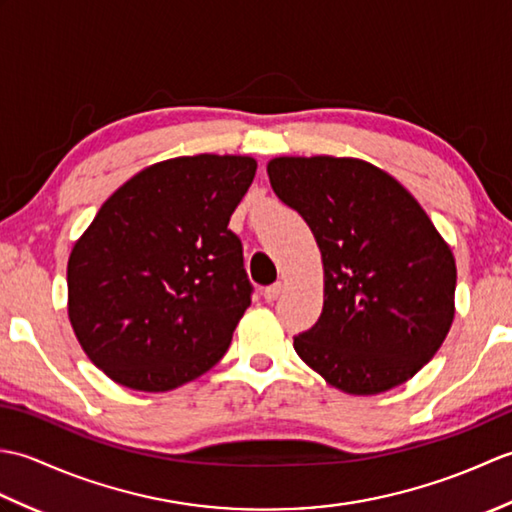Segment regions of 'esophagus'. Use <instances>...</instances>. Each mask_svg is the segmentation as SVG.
Returning <instances> with one entry per match:
<instances>
[{
    "label": "esophagus",
    "mask_w": 512,
    "mask_h": 512,
    "mask_svg": "<svg viewBox=\"0 0 512 512\" xmlns=\"http://www.w3.org/2000/svg\"><path fill=\"white\" fill-rule=\"evenodd\" d=\"M281 290H284V286H281V284H273V286L264 288V299H266L268 303L277 301V299H279V295H281Z\"/></svg>",
    "instance_id": "34e87169"
}]
</instances>
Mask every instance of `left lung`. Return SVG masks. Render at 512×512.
Listing matches in <instances>:
<instances>
[{
    "label": "left lung",
    "instance_id": "left-lung-1",
    "mask_svg": "<svg viewBox=\"0 0 512 512\" xmlns=\"http://www.w3.org/2000/svg\"><path fill=\"white\" fill-rule=\"evenodd\" d=\"M270 187L295 209L323 259V312L295 336L301 361L352 396L416 376L455 317V259L418 200L358 158L279 156Z\"/></svg>",
    "mask_w": 512,
    "mask_h": 512
}]
</instances>
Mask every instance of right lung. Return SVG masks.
I'll use <instances>...</instances> for the list:
<instances>
[{"mask_svg": "<svg viewBox=\"0 0 512 512\" xmlns=\"http://www.w3.org/2000/svg\"><path fill=\"white\" fill-rule=\"evenodd\" d=\"M250 156H180L136 173L76 239L68 317L114 383L171 391L220 361L250 306L228 228L255 178Z\"/></svg>", "mask_w": 512, "mask_h": 512, "instance_id": "right-lung-1", "label": "right lung"}]
</instances>
